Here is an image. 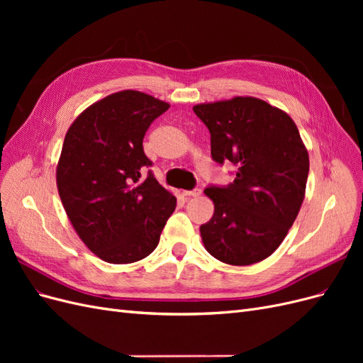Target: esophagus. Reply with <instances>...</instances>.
Wrapping results in <instances>:
<instances>
[{"label": "esophagus", "instance_id": "1", "mask_svg": "<svg viewBox=\"0 0 363 363\" xmlns=\"http://www.w3.org/2000/svg\"><path fill=\"white\" fill-rule=\"evenodd\" d=\"M183 195L184 196H200L201 195V189L200 188H195L192 191H184Z\"/></svg>", "mask_w": 363, "mask_h": 363}]
</instances>
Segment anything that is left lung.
I'll return each instance as SVG.
<instances>
[{"label": "left lung", "mask_w": 363, "mask_h": 363, "mask_svg": "<svg viewBox=\"0 0 363 363\" xmlns=\"http://www.w3.org/2000/svg\"><path fill=\"white\" fill-rule=\"evenodd\" d=\"M194 112L211 131L213 162L238 168L230 184L204 189L215 212L200 227L203 244L228 265L257 263L283 242L304 200L309 155L298 128L252 96L199 104Z\"/></svg>", "instance_id": "8db88e82"}]
</instances>
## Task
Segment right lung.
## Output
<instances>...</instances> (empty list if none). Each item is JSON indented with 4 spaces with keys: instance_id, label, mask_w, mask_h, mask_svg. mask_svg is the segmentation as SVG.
I'll use <instances>...</instances> for the list:
<instances>
[{
    "instance_id": "obj_1",
    "label": "right lung",
    "mask_w": 363,
    "mask_h": 363,
    "mask_svg": "<svg viewBox=\"0 0 363 363\" xmlns=\"http://www.w3.org/2000/svg\"><path fill=\"white\" fill-rule=\"evenodd\" d=\"M168 103L123 91L87 107L69 127L57 164V189L77 235L108 263L151 255L177 200L147 168L144 136Z\"/></svg>"
}]
</instances>
